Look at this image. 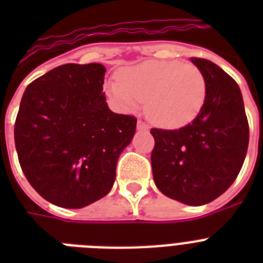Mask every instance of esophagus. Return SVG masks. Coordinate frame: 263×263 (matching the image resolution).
<instances>
[{"label": "esophagus", "mask_w": 263, "mask_h": 263, "mask_svg": "<svg viewBox=\"0 0 263 263\" xmlns=\"http://www.w3.org/2000/svg\"><path fill=\"white\" fill-rule=\"evenodd\" d=\"M138 129H139V131H148L150 128H148V125H146L143 121H138Z\"/></svg>", "instance_id": "esophagus-1"}]
</instances>
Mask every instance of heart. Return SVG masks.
<instances>
[{
	"instance_id": "b5f03b06",
	"label": "heart",
	"mask_w": 263,
	"mask_h": 263,
	"mask_svg": "<svg viewBox=\"0 0 263 263\" xmlns=\"http://www.w3.org/2000/svg\"><path fill=\"white\" fill-rule=\"evenodd\" d=\"M105 91L123 110L146 101V115L161 127L177 128L199 115L206 98L200 69L180 61H144L124 68L117 79L107 80Z\"/></svg>"
}]
</instances>
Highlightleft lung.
<instances>
[{"label": "left lung", "instance_id": "left-lung-1", "mask_svg": "<svg viewBox=\"0 0 263 263\" xmlns=\"http://www.w3.org/2000/svg\"><path fill=\"white\" fill-rule=\"evenodd\" d=\"M206 80L199 115L180 129H152L153 177L164 195L190 206L212 202L236 180L249 147V121L237 83L218 65L191 59Z\"/></svg>", "mask_w": 263, "mask_h": 263}]
</instances>
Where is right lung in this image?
<instances>
[{
  "label": "right lung",
  "instance_id": "add662e5",
  "mask_svg": "<svg viewBox=\"0 0 263 263\" xmlns=\"http://www.w3.org/2000/svg\"><path fill=\"white\" fill-rule=\"evenodd\" d=\"M102 64H65L28 84L14 123V144L39 195L82 209L109 194L136 119L109 109Z\"/></svg>",
  "mask_w": 263,
  "mask_h": 263
}]
</instances>
